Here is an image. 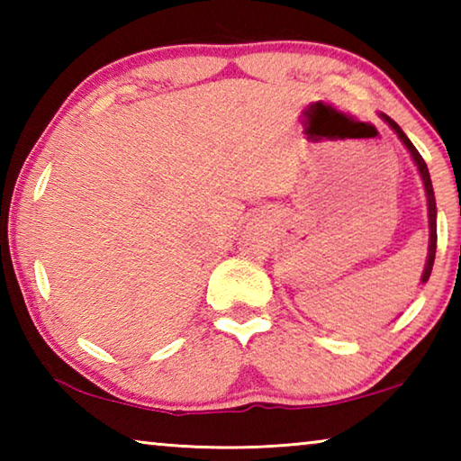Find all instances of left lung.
Segmentation results:
<instances>
[{"label": "left lung", "mask_w": 461, "mask_h": 461, "mask_svg": "<svg viewBox=\"0 0 461 461\" xmlns=\"http://www.w3.org/2000/svg\"><path fill=\"white\" fill-rule=\"evenodd\" d=\"M380 118L384 120L390 128L396 131V136L402 140V144L407 146V150L411 152L412 160H415V165L420 173V178H423V185H425V193H427V212H429V252H427V264H425V270H423V276H420V285H425L429 276H431V270H433V262H435V249H437V207H435V193H433V185H431V176H429V168L425 165L423 156L419 154V150L415 146H412L411 140L407 138V134L399 128V123L394 120H390L386 113H380Z\"/></svg>", "instance_id": "left-lung-1"}]
</instances>
